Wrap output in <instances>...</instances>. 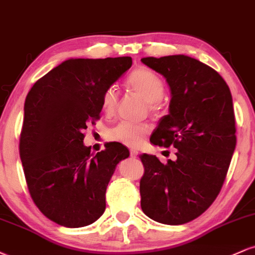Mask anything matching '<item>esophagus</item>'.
I'll return each mask as SVG.
<instances>
[{"mask_svg":"<svg viewBox=\"0 0 255 255\" xmlns=\"http://www.w3.org/2000/svg\"><path fill=\"white\" fill-rule=\"evenodd\" d=\"M129 156H130L131 158H136V157H137V151H135V150H130V151H129Z\"/></svg>","mask_w":255,"mask_h":255,"instance_id":"1","label":"esophagus"}]
</instances>
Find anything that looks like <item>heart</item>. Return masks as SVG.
Here are the masks:
<instances>
[{"label": "heart", "mask_w": 255, "mask_h": 255, "mask_svg": "<svg viewBox=\"0 0 255 255\" xmlns=\"http://www.w3.org/2000/svg\"><path fill=\"white\" fill-rule=\"evenodd\" d=\"M126 85L131 92L139 96L146 102V107L150 113L158 115L163 111V96H164L165 86L163 80L154 72L146 67L134 69L128 75ZM102 109L108 115H113L116 111L119 104V92L114 86L107 87L102 93L101 98ZM152 127L148 124L129 125L120 124L114 127L108 133V139L110 141L127 146V147H139L148 134Z\"/></svg>", "instance_id": "1"}]
</instances>
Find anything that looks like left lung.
Segmentation results:
<instances>
[{"instance_id":"obj_1","label":"left lung","mask_w":255,"mask_h":255,"mask_svg":"<svg viewBox=\"0 0 255 255\" xmlns=\"http://www.w3.org/2000/svg\"><path fill=\"white\" fill-rule=\"evenodd\" d=\"M141 62L163 74L171 90L169 115L150 141L177 148L176 160L141 154V209L163 224L188 223L211 206L227 177L236 146L235 114L227 83L195 58L172 55Z\"/></svg>"}]
</instances>
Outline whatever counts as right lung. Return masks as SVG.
<instances>
[{
	"label": "right lung",
	"mask_w": 255,
	"mask_h": 255,
	"mask_svg": "<svg viewBox=\"0 0 255 255\" xmlns=\"http://www.w3.org/2000/svg\"><path fill=\"white\" fill-rule=\"evenodd\" d=\"M131 66V57L75 58L55 67L25 101L19 152L28 192L39 211L67 228L92 224L105 210L116 165L129 151L116 142L91 157L87 125L101 119V98Z\"/></svg>",
	"instance_id": "add662e5"
}]
</instances>
